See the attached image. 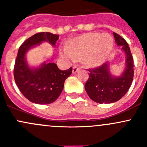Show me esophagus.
Wrapping results in <instances>:
<instances>
[{
  "label": "esophagus",
  "mask_w": 147,
  "mask_h": 147,
  "mask_svg": "<svg viewBox=\"0 0 147 147\" xmlns=\"http://www.w3.org/2000/svg\"><path fill=\"white\" fill-rule=\"evenodd\" d=\"M80 69V68L78 67L77 66L73 67V68H72V73H76V72H78Z\"/></svg>",
  "instance_id": "1"
}]
</instances>
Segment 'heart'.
Returning a JSON list of instances; mask_svg holds the SVG:
<instances>
[{"label":"heart","mask_w":147,"mask_h":147,"mask_svg":"<svg viewBox=\"0 0 147 147\" xmlns=\"http://www.w3.org/2000/svg\"><path fill=\"white\" fill-rule=\"evenodd\" d=\"M113 47V38L108 34L89 32L74 39L60 50V55L67 61L82 59L84 65L94 67L107 60Z\"/></svg>","instance_id":"heart-1"}]
</instances>
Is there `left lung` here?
Instances as JSON below:
<instances>
[{
	"label": "left lung",
	"instance_id": "1",
	"mask_svg": "<svg viewBox=\"0 0 147 147\" xmlns=\"http://www.w3.org/2000/svg\"><path fill=\"white\" fill-rule=\"evenodd\" d=\"M117 45L121 46L126 55V67L119 77L112 75L109 63L88 71L89 78L84 88L89 97L100 104L113 103L127 92L134 78V60L127 41L116 32H113Z\"/></svg>",
	"mask_w": 147,
	"mask_h": 147
}]
</instances>
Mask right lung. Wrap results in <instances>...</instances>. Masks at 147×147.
Instances as JSON below:
<instances>
[{"label": "right lung", "instance_id": "1", "mask_svg": "<svg viewBox=\"0 0 147 147\" xmlns=\"http://www.w3.org/2000/svg\"><path fill=\"white\" fill-rule=\"evenodd\" d=\"M59 35L38 32L26 40L19 47L14 66V79L22 94L33 103L47 105L55 102L64 87L65 80L72 68L60 70L55 63H43L39 67H30L26 59V53L42 42L55 46Z\"/></svg>", "mask_w": 147, "mask_h": 147}]
</instances>
